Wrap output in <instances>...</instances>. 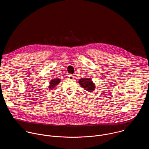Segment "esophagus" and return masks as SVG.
<instances>
[{
    "mask_svg": "<svg viewBox=\"0 0 149 149\" xmlns=\"http://www.w3.org/2000/svg\"><path fill=\"white\" fill-rule=\"evenodd\" d=\"M73 79H74V76H73V75H71V74L69 75V76H68V80H73Z\"/></svg>",
    "mask_w": 149,
    "mask_h": 149,
    "instance_id": "1",
    "label": "esophagus"
}]
</instances>
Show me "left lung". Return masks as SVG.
<instances>
[{
    "instance_id": "8db88e82",
    "label": "left lung",
    "mask_w": 149,
    "mask_h": 149,
    "mask_svg": "<svg viewBox=\"0 0 149 149\" xmlns=\"http://www.w3.org/2000/svg\"><path fill=\"white\" fill-rule=\"evenodd\" d=\"M79 83L86 91L93 92L95 89V85L89 78H83L79 80Z\"/></svg>"
}]
</instances>
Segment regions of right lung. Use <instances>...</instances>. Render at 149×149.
Listing matches in <instances>:
<instances>
[{
	"instance_id": "right-lung-1",
	"label": "right lung",
	"mask_w": 149,
	"mask_h": 149,
	"mask_svg": "<svg viewBox=\"0 0 149 149\" xmlns=\"http://www.w3.org/2000/svg\"><path fill=\"white\" fill-rule=\"evenodd\" d=\"M61 79H52V80H50V82L49 83V89L51 90V89H53V88H54L55 86H56L58 84H59V83H60Z\"/></svg>"
}]
</instances>
